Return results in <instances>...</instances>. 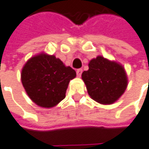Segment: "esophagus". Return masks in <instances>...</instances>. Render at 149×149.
I'll list each match as a JSON object with an SVG mask.
<instances>
[{"label":"esophagus","instance_id":"obj_1","mask_svg":"<svg viewBox=\"0 0 149 149\" xmlns=\"http://www.w3.org/2000/svg\"><path fill=\"white\" fill-rule=\"evenodd\" d=\"M81 73H82V70H81V69H77V75L78 77H81Z\"/></svg>","mask_w":149,"mask_h":149}]
</instances>
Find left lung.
<instances>
[{"instance_id": "1", "label": "left lung", "mask_w": 149, "mask_h": 149, "mask_svg": "<svg viewBox=\"0 0 149 149\" xmlns=\"http://www.w3.org/2000/svg\"><path fill=\"white\" fill-rule=\"evenodd\" d=\"M81 74L87 93L97 102L109 105L118 100L127 87V76L122 64L97 56Z\"/></svg>"}]
</instances>
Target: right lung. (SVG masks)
<instances>
[{"instance_id": "add662e5", "label": "right lung", "mask_w": 149, "mask_h": 149, "mask_svg": "<svg viewBox=\"0 0 149 149\" xmlns=\"http://www.w3.org/2000/svg\"><path fill=\"white\" fill-rule=\"evenodd\" d=\"M75 77L72 68L45 52L31 56L21 73L22 83L31 100L45 108L55 107L65 98L68 84Z\"/></svg>"}]
</instances>
